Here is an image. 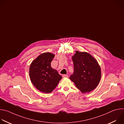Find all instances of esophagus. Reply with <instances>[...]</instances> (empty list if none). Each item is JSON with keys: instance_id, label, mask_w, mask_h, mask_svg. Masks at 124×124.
<instances>
[{"instance_id": "esophagus-1", "label": "esophagus", "mask_w": 124, "mask_h": 124, "mask_svg": "<svg viewBox=\"0 0 124 124\" xmlns=\"http://www.w3.org/2000/svg\"><path fill=\"white\" fill-rule=\"evenodd\" d=\"M62 77H63V78H68V76L67 75H63L62 76Z\"/></svg>"}]
</instances>
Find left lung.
<instances>
[{
    "label": "left lung",
    "instance_id": "1",
    "mask_svg": "<svg viewBox=\"0 0 124 124\" xmlns=\"http://www.w3.org/2000/svg\"><path fill=\"white\" fill-rule=\"evenodd\" d=\"M74 74L70 79L82 93L93 91L101 78V69L97 60L87 52L76 51L72 56Z\"/></svg>",
    "mask_w": 124,
    "mask_h": 124
}]
</instances>
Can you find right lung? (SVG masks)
I'll list each match as a JSON object with an SVG mask.
<instances>
[{"mask_svg": "<svg viewBox=\"0 0 124 124\" xmlns=\"http://www.w3.org/2000/svg\"><path fill=\"white\" fill-rule=\"evenodd\" d=\"M55 56L50 52H45L35 58L29 67V77L33 85L44 93L52 92L62 79L57 70L51 67Z\"/></svg>", "mask_w": 124, "mask_h": 124, "instance_id": "right-lung-1", "label": "right lung"}]
</instances>
